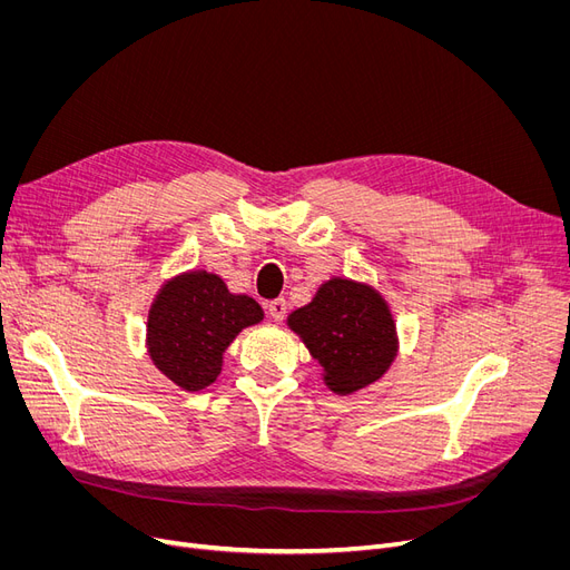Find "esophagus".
Masks as SVG:
<instances>
[{
    "label": "esophagus",
    "instance_id": "esophagus-1",
    "mask_svg": "<svg viewBox=\"0 0 570 570\" xmlns=\"http://www.w3.org/2000/svg\"><path fill=\"white\" fill-rule=\"evenodd\" d=\"M267 312H269V316H273L275 321H284V316L288 312V303L284 301V297H277V301H273V303L267 305Z\"/></svg>",
    "mask_w": 570,
    "mask_h": 570
}]
</instances>
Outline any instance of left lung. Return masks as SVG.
Segmentation results:
<instances>
[{
	"label": "left lung",
	"mask_w": 570,
	"mask_h": 570,
	"mask_svg": "<svg viewBox=\"0 0 570 570\" xmlns=\"http://www.w3.org/2000/svg\"><path fill=\"white\" fill-rule=\"evenodd\" d=\"M312 357L323 367V381L337 395H351L379 381L397 355L395 321L387 303L372 286L335 277L314 301L288 316Z\"/></svg>",
	"instance_id": "1"
}]
</instances>
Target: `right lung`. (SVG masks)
I'll return each instance as SVG.
<instances>
[{
	"label": "right lung",
	"mask_w": 570,
	"mask_h": 570,
	"mask_svg": "<svg viewBox=\"0 0 570 570\" xmlns=\"http://www.w3.org/2000/svg\"><path fill=\"white\" fill-rule=\"evenodd\" d=\"M263 309L249 295H233L224 279L194 269L161 286L147 316L153 363L183 391L198 393L222 374V355Z\"/></svg>",
	"instance_id": "right-lung-1"
}]
</instances>
